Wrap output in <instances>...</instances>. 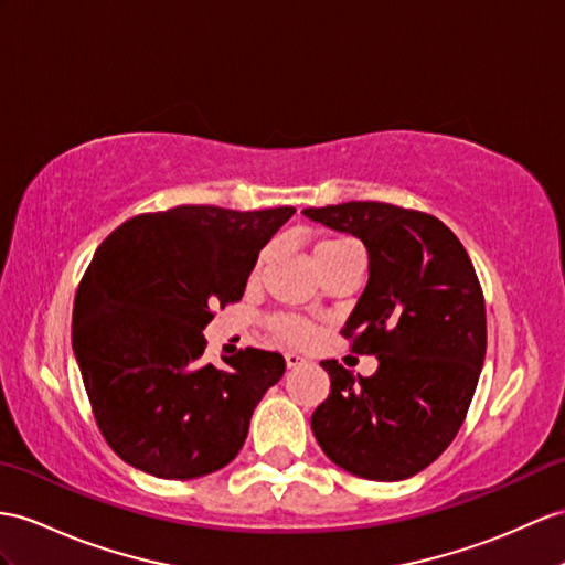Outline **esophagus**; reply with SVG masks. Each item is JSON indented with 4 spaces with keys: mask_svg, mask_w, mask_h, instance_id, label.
I'll use <instances>...</instances> for the list:
<instances>
[{
    "mask_svg": "<svg viewBox=\"0 0 565 565\" xmlns=\"http://www.w3.org/2000/svg\"><path fill=\"white\" fill-rule=\"evenodd\" d=\"M305 362H307L305 356H299V354H295V352H287V354H285V364H287V369H297V366H301Z\"/></svg>",
    "mask_w": 565,
    "mask_h": 565,
    "instance_id": "1",
    "label": "esophagus"
}]
</instances>
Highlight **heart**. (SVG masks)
I'll use <instances>...</instances> for the list:
<instances>
[{
    "instance_id": "heart-1",
    "label": "heart",
    "mask_w": 565,
    "mask_h": 565,
    "mask_svg": "<svg viewBox=\"0 0 565 565\" xmlns=\"http://www.w3.org/2000/svg\"><path fill=\"white\" fill-rule=\"evenodd\" d=\"M352 246H356L352 239L348 237H328V239H321L319 244H316L313 249V258L319 260L323 256H330V254H338V252H345V249H352ZM268 258V252L260 254L258 264H256V270L264 266V260ZM273 330L275 335L282 338L285 342H295V345H299V342H307L311 338V330L307 323H301L297 319H278L273 323Z\"/></svg>"
}]
</instances>
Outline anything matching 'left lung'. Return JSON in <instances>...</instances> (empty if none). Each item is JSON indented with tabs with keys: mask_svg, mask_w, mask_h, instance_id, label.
<instances>
[{
	"mask_svg": "<svg viewBox=\"0 0 565 565\" xmlns=\"http://www.w3.org/2000/svg\"><path fill=\"white\" fill-rule=\"evenodd\" d=\"M301 213L364 242L369 282L340 333L379 360L369 379L321 362L330 393L311 431L342 470L407 479L450 446L472 403L487 354L475 266L441 220L419 211L350 201Z\"/></svg>",
	"mask_w": 565,
	"mask_h": 565,
	"instance_id": "obj_1",
	"label": "left lung"
}]
</instances>
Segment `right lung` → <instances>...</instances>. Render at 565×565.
<instances>
[{"mask_svg": "<svg viewBox=\"0 0 565 565\" xmlns=\"http://www.w3.org/2000/svg\"><path fill=\"white\" fill-rule=\"evenodd\" d=\"M292 205H177L121 223L78 285L72 345L105 441L141 472L194 479L235 460L278 352L246 348L205 364L213 307L242 299L258 252Z\"/></svg>", "mask_w": 565, "mask_h": 565, "instance_id": "add662e5", "label": "right lung"}]
</instances>
